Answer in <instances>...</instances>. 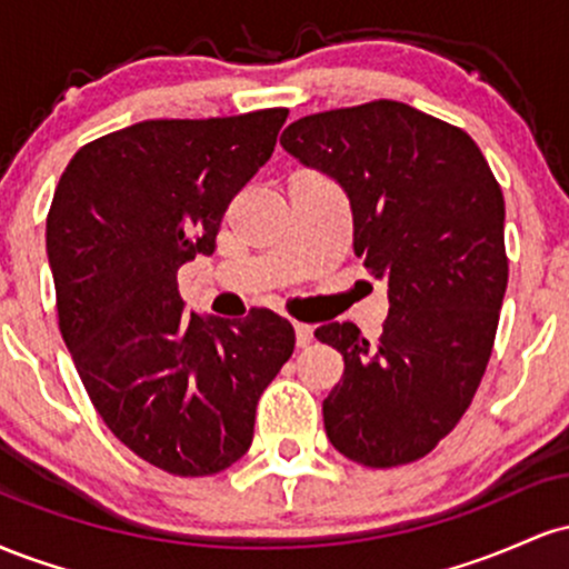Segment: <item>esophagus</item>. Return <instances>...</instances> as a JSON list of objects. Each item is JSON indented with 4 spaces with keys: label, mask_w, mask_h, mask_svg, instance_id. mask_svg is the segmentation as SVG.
Listing matches in <instances>:
<instances>
[{
    "label": "esophagus",
    "mask_w": 569,
    "mask_h": 569,
    "mask_svg": "<svg viewBox=\"0 0 569 569\" xmlns=\"http://www.w3.org/2000/svg\"><path fill=\"white\" fill-rule=\"evenodd\" d=\"M297 329V345L299 348H307L312 342V326L310 323H293Z\"/></svg>",
    "instance_id": "34e87169"
}]
</instances>
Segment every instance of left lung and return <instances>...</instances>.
Segmentation results:
<instances>
[{
	"mask_svg": "<svg viewBox=\"0 0 569 569\" xmlns=\"http://www.w3.org/2000/svg\"><path fill=\"white\" fill-rule=\"evenodd\" d=\"M280 143L345 187L356 253L388 278L377 342L350 321L316 329L345 358L326 436L369 468L420 460L471 407L492 356L508 286L498 179L466 130L390 98L307 114Z\"/></svg>",
	"mask_w": 569,
	"mask_h": 569,
	"instance_id": "8db88e82",
	"label": "left lung"
}]
</instances>
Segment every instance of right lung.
Masks as SVG:
<instances>
[{
	"instance_id": "obj_1",
	"label": "right lung",
	"mask_w": 569,
	"mask_h": 569,
	"mask_svg": "<svg viewBox=\"0 0 569 569\" xmlns=\"http://www.w3.org/2000/svg\"><path fill=\"white\" fill-rule=\"evenodd\" d=\"M289 109L143 120L84 143L48 211L58 329L107 428L173 476L248 452L257 401L293 352V326L184 310L179 267L213 253L234 194L276 149Z\"/></svg>"
}]
</instances>
